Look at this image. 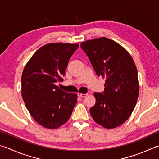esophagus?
Returning a JSON list of instances; mask_svg holds the SVG:
<instances>
[{"mask_svg": "<svg viewBox=\"0 0 159 159\" xmlns=\"http://www.w3.org/2000/svg\"><path fill=\"white\" fill-rule=\"evenodd\" d=\"M77 96L81 97V98H85L86 96H88L87 93H77Z\"/></svg>", "mask_w": 159, "mask_h": 159, "instance_id": "esophagus-1", "label": "esophagus"}]
</instances>
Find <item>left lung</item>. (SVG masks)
<instances>
[{"label": "left lung", "instance_id": "8db88e82", "mask_svg": "<svg viewBox=\"0 0 159 159\" xmlns=\"http://www.w3.org/2000/svg\"><path fill=\"white\" fill-rule=\"evenodd\" d=\"M98 76L106 78L102 93L95 92L96 104L90 114L97 124L107 129L123 124L131 115L139 95L138 71L126 49L101 37L81 43Z\"/></svg>", "mask_w": 159, "mask_h": 159}]
</instances>
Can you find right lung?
I'll return each mask as SVG.
<instances>
[{
	"instance_id": "add662e5",
	"label": "right lung",
	"mask_w": 159,
	"mask_h": 159,
	"mask_svg": "<svg viewBox=\"0 0 159 159\" xmlns=\"http://www.w3.org/2000/svg\"><path fill=\"white\" fill-rule=\"evenodd\" d=\"M79 44L49 43L35 52L21 76V96L33 119L47 129H57L69 120L77 101L76 93L55 84L63 80L71 56Z\"/></svg>"
}]
</instances>
